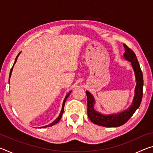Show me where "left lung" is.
Returning <instances> with one entry per match:
<instances>
[{"label": "left lung", "mask_w": 153, "mask_h": 153, "mask_svg": "<svg viewBox=\"0 0 153 153\" xmlns=\"http://www.w3.org/2000/svg\"><path fill=\"white\" fill-rule=\"evenodd\" d=\"M123 46L125 48L123 57L126 60L131 63L136 78V84L135 90H134V96L132 102L127 109L124 110L122 112L105 115L95 109V99L94 96L87 90L86 92L88 102V116L93 123L98 126L107 127V128L122 126L130 119L140 105L142 94H143V92H142L143 90V75H142V72L135 53L126 45H123Z\"/></svg>", "instance_id": "1"}]
</instances>
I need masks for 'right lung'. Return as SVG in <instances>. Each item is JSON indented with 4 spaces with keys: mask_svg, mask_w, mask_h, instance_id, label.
Returning <instances> with one entry per match:
<instances>
[{
    "mask_svg": "<svg viewBox=\"0 0 153 153\" xmlns=\"http://www.w3.org/2000/svg\"><path fill=\"white\" fill-rule=\"evenodd\" d=\"M20 53H21V52H20V53H19V54H18V55L17 56L16 59H15V63H14V64H13V65L12 68H11V71H10V74H9V82H10V77H11V74H12V71H13V69L14 65L15 64V63H16V61H17V58H18V56H19V55H20ZM71 91L69 92L68 93V94H67L65 96V98H64V100H63V105H62V108H61V113H60V114H59V115L58 116V117L56 118L55 121H53V122H52L51 123L48 124V125H47V126H43V127H40V128H47V127H51V126H54V125H55L56 123H57L59 122V121H60V120H61V119L62 115H63V111H64V106H65V101H66L67 98H68V97H69V94H71Z\"/></svg>",
    "mask_w": 153,
    "mask_h": 153,
    "instance_id": "add662e5",
    "label": "right lung"
}]
</instances>
